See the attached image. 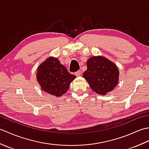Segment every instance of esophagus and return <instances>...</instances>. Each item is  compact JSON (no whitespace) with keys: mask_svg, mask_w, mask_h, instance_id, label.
I'll list each match as a JSON object with an SVG mask.
<instances>
[{"mask_svg":"<svg viewBox=\"0 0 149 149\" xmlns=\"http://www.w3.org/2000/svg\"><path fill=\"white\" fill-rule=\"evenodd\" d=\"M81 74V70H78L77 72H75V75H76V76H79Z\"/></svg>","mask_w":149,"mask_h":149,"instance_id":"1","label":"esophagus"}]
</instances>
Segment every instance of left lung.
Masks as SVG:
<instances>
[{
	"label": "left lung",
	"instance_id": "obj_1",
	"mask_svg": "<svg viewBox=\"0 0 149 149\" xmlns=\"http://www.w3.org/2000/svg\"><path fill=\"white\" fill-rule=\"evenodd\" d=\"M119 71L113 63L104 57H91L87 61L83 77L95 92L105 95L112 91L118 81Z\"/></svg>",
	"mask_w": 149,
	"mask_h": 149
}]
</instances>
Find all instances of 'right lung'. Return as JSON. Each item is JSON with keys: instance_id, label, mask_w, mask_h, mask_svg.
<instances>
[{"instance_id": "1", "label": "right lung", "mask_w": 149, "mask_h": 149, "mask_svg": "<svg viewBox=\"0 0 149 149\" xmlns=\"http://www.w3.org/2000/svg\"><path fill=\"white\" fill-rule=\"evenodd\" d=\"M36 77L43 90L59 97L67 91L75 76L70 74L58 59L49 58L39 66Z\"/></svg>"}]
</instances>
